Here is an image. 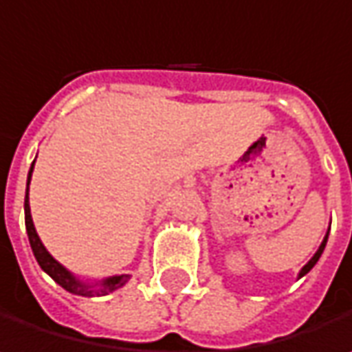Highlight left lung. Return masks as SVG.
<instances>
[{
    "mask_svg": "<svg viewBox=\"0 0 352 352\" xmlns=\"http://www.w3.org/2000/svg\"><path fill=\"white\" fill-rule=\"evenodd\" d=\"M326 241H328V236H326V239H324V243L320 245V248L316 250V254H314V256L310 258V263H308V265H306V267H304V269L300 271V277H304V275H306V273H308V271H310V269H312V267L316 265L318 258H320V254H322V250H324V246H326Z\"/></svg>",
    "mask_w": 352,
    "mask_h": 352,
    "instance_id": "obj_1",
    "label": "left lung"
}]
</instances>
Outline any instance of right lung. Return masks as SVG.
<instances>
[{"mask_svg":"<svg viewBox=\"0 0 352 352\" xmlns=\"http://www.w3.org/2000/svg\"><path fill=\"white\" fill-rule=\"evenodd\" d=\"M32 167H34V163H32ZM30 177H32V169H30V173H28V185H30ZM24 214H26V230H28V239H30V246H32V252H34L36 261H38V265L42 267V271H46L60 287H65L67 292H71V294H79V296H91L94 292L91 289H87L83 283H79L60 263H56L50 254H48V250L44 248V245L40 243V239H38V234H36V228L34 224H32V216H30V204H28V193H26V201H24ZM128 281V275H118V277H109L104 281V289L100 292V294H107V292H113V289H118V287H122L124 283Z\"/></svg>","mask_w":352,"mask_h":352,"instance_id":"obj_1","label":"right lung"}]
</instances>
